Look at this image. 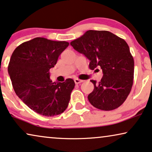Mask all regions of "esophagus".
Instances as JSON below:
<instances>
[{
  "label": "esophagus",
  "mask_w": 152,
  "mask_h": 152,
  "mask_svg": "<svg viewBox=\"0 0 152 152\" xmlns=\"http://www.w3.org/2000/svg\"><path fill=\"white\" fill-rule=\"evenodd\" d=\"M74 82H75V83H76V84H79V83H81L83 82V80L78 79V78H75Z\"/></svg>",
  "instance_id": "obj_1"
}]
</instances>
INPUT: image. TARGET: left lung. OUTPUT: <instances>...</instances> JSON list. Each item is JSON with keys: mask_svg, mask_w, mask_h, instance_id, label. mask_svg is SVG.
Masks as SVG:
<instances>
[{"mask_svg": "<svg viewBox=\"0 0 152 152\" xmlns=\"http://www.w3.org/2000/svg\"><path fill=\"white\" fill-rule=\"evenodd\" d=\"M90 60L89 67H101L103 77L99 83L91 80L94 88L88 95L95 108L112 110L126 99L133 83L134 60L124 39L106 30H88L70 43Z\"/></svg>", "mask_w": 152, "mask_h": 152, "instance_id": "1", "label": "left lung"}]
</instances>
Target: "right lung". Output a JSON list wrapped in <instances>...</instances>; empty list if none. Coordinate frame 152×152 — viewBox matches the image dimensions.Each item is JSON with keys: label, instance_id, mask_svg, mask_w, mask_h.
I'll return each instance as SVG.
<instances>
[{"label": "right lung", "instance_id": "add662e5", "mask_svg": "<svg viewBox=\"0 0 152 152\" xmlns=\"http://www.w3.org/2000/svg\"><path fill=\"white\" fill-rule=\"evenodd\" d=\"M69 44L36 37L18 46L10 58L8 73L15 93L31 110L43 116L61 114L69 102L74 80L53 83L49 74Z\"/></svg>", "mask_w": 152, "mask_h": 152}]
</instances>
